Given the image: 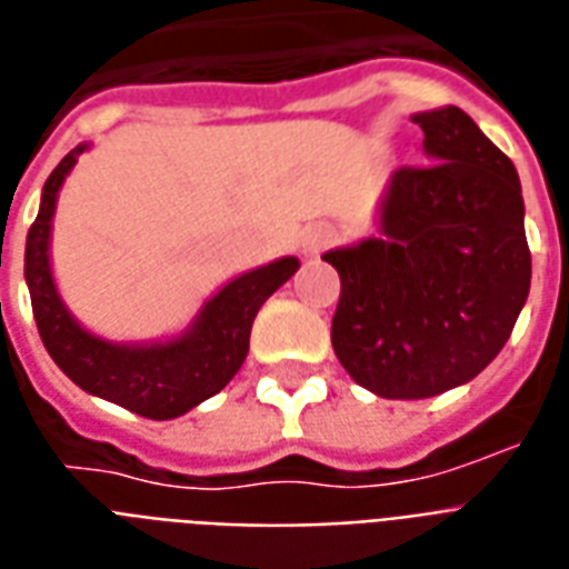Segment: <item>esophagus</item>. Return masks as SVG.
I'll list each match as a JSON object with an SVG mask.
<instances>
[{
  "instance_id": "obj_1",
  "label": "esophagus",
  "mask_w": 569,
  "mask_h": 569,
  "mask_svg": "<svg viewBox=\"0 0 569 569\" xmlns=\"http://www.w3.org/2000/svg\"><path fill=\"white\" fill-rule=\"evenodd\" d=\"M336 239L333 227H327V223H318L312 227L309 233L302 236V251H309V254H318V251H325L327 244Z\"/></svg>"
}]
</instances>
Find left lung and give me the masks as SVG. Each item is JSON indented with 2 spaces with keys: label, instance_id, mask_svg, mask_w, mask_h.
Segmentation results:
<instances>
[{
  "label": "left lung",
  "instance_id": "left-lung-1",
  "mask_svg": "<svg viewBox=\"0 0 569 569\" xmlns=\"http://www.w3.org/2000/svg\"><path fill=\"white\" fill-rule=\"evenodd\" d=\"M412 120L433 163L393 172L381 239L325 254L342 281L336 358L388 400H425L476 379L530 290L512 160L455 106Z\"/></svg>",
  "mask_w": 569,
  "mask_h": 569
}]
</instances>
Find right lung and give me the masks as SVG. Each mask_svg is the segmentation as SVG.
I'll use <instances>...</instances> for the list:
<instances>
[{"label": "right lung", "mask_w": 569, "mask_h": 569, "mask_svg": "<svg viewBox=\"0 0 569 569\" xmlns=\"http://www.w3.org/2000/svg\"><path fill=\"white\" fill-rule=\"evenodd\" d=\"M84 148L87 144L72 148L48 176L41 190L39 218L27 233L23 272L41 342L53 363L87 393H97L102 400H111L153 421L184 416L188 409L214 397L239 372L260 306L297 272L300 260L281 257L269 267L230 281L214 300L206 302L190 333L178 336L166 346L139 348L102 342L81 330L72 315L66 312L48 263V236L57 190Z\"/></svg>", "instance_id": "obj_1"}]
</instances>
